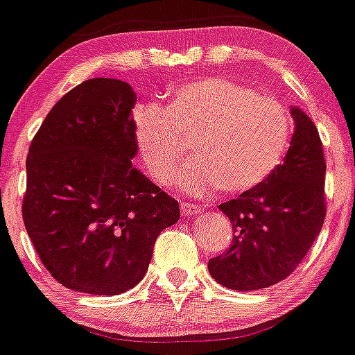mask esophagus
Wrapping results in <instances>:
<instances>
[{
    "mask_svg": "<svg viewBox=\"0 0 355 355\" xmlns=\"http://www.w3.org/2000/svg\"><path fill=\"white\" fill-rule=\"evenodd\" d=\"M180 209H181V214L183 216H193V214H198V212H200V207H197L195 204H187V202H181Z\"/></svg>",
    "mask_w": 355,
    "mask_h": 355,
    "instance_id": "obj_1",
    "label": "esophagus"
}]
</instances>
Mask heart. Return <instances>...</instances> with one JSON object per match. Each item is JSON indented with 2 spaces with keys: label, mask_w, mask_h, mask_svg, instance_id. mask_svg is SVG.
I'll list each match as a JSON object with an SVG mask.
<instances>
[{
  "label": "heart",
  "mask_w": 355,
  "mask_h": 355,
  "mask_svg": "<svg viewBox=\"0 0 355 355\" xmlns=\"http://www.w3.org/2000/svg\"><path fill=\"white\" fill-rule=\"evenodd\" d=\"M136 143L148 172L168 184L183 162L187 144L193 160L178 184L204 197L216 188L241 195L259 187L281 164L291 136L284 106L221 76L175 87L164 110L146 104L134 116Z\"/></svg>",
  "instance_id": "b5f03b06"
}]
</instances>
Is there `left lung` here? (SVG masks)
I'll return each instance as SVG.
<instances>
[{
	"label": "left lung",
	"instance_id": "left-lung-1",
	"mask_svg": "<svg viewBox=\"0 0 355 355\" xmlns=\"http://www.w3.org/2000/svg\"><path fill=\"white\" fill-rule=\"evenodd\" d=\"M295 134L284 162L259 187L219 204L235 235L209 273L234 291L270 288L295 272L326 218L322 143L313 121L291 107Z\"/></svg>",
	"mask_w": 355,
	"mask_h": 355
}]
</instances>
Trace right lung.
Masks as SVG:
<instances>
[{"mask_svg":"<svg viewBox=\"0 0 355 355\" xmlns=\"http://www.w3.org/2000/svg\"><path fill=\"white\" fill-rule=\"evenodd\" d=\"M127 82L92 78L57 101L29 146L22 218L57 282L113 296L139 284L180 204L132 165L137 153Z\"/></svg>","mask_w":355,"mask_h":355,"instance_id":"add662e5","label":"right lung"}]
</instances>
